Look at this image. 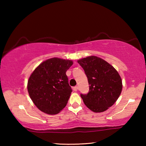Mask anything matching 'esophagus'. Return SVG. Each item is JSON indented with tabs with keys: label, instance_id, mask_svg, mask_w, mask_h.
Wrapping results in <instances>:
<instances>
[{
	"label": "esophagus",
	"instance_id": "obj_1",
	"mask_svg": "<svg viewBox=\"0 0 146 146\" xmlns=\"http://www.w3.org/2000/svg\"><path fill=\"white\" fill-rule=\"evenodd\" d=\"M73 91H76L78 90V87H77V86H75V87L73 88Z\"/></svg>",
	"mask_w": 146,
	"mask_h": 146
}]
</instances>
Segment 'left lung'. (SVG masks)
<instances>
[{
    "label": "left lung",
    "instance_id": "obj_1",
    "mask_svg": "<svg viewBox=\"0 0 146 146\" xmlns=\"http://www.w3.org/2000/svg\"><path fill=\"white\" fill-rule=\"evenodd\" d=\"M88 77L90 91L81 94L84 104L95 113L105 111L114 104L122 90L118 71L102 58L90 56L77 60Z\"/></svg>",
    "mask_w": 146,
    "mask_h": 146
}]
</instances>
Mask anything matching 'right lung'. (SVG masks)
Returning <instances> with one entry per match:
<instances>
[{
  "label": "right lung",
  "instance_id": "add662e5",
  "mask_svg": "<svg viewBox=\"0 0 146 146\" xmlns=\"http://www.w3.org/2000/svg\"><path fill=\"white\" fill-rule=\"evenodd\" d=\"M73 64L70 60L51 58L39 64L31 74L28 93L41 111L55 115L66 107L72 92L66 73Z\"/></svg>",
  "mask_w": 146,
  "mask_h": 146
}]
</instances>
